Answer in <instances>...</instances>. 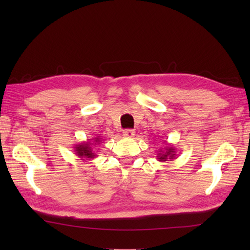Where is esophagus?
Wrapping results in <instances>:
<instances>
[{
    "instance_id": "obj_1",
    "label": "esophagus",
    "mask_w": 250,
    "mask_h": 250,
    "mask_svg": "<svg viewBox=\"0 0 250 250\" xmlns=\"http://www.w3.org/2000/svg\"><path fill=\"white\" fill-rule=\"evenodd\" d=\"M124 136L125 137H128V139H132L135 135V131L134 130H131V129H128V130H125L124 131Z\"/></svg>"
}]
</instances>
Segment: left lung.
<instances>
[{"label":"left lung","instance_id":"1","mask_svg":"<svg viewBox=\"0 0 250 250\" xmlns=\"http://www.w3.org/2000/svg\"><path fill=\"white\" fill-rule=\"evenodd\" d=\"M164 145L163 148L161 149L158 150L157 153V159L158 161L160 162H166V161H173L175 158H176V149H175V147L172 144H168L166 141L163 142Z\"/></svg>","mask_w":250,"mask_h":250}]
</instances>
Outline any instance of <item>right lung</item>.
Returning a JSON list of instances; mask_svg holds the SVG:
<instances>
[{
	"label": "right lung",
	"mask_w": 250,
	"mask_h": 250,
	"mask_svg": "<svg viewBox=\"0 0 250 250\" xmlns=\"http://www.w3.org/2000/svg\"><path fill=\"white\" fill-rule=\"evenodd\" d=\"M103 140L100 136L93 137L92 140H88L87 142H82L79 144L74 146V151H75L76 156L81 158V160H92V159L97 158L93 151V146L99 145Z\"/></svg>",
	"instance_id": "right-lung-1"
}]
</instances>
